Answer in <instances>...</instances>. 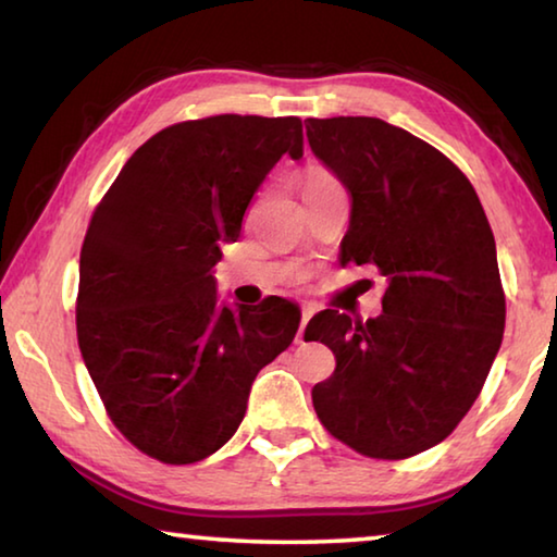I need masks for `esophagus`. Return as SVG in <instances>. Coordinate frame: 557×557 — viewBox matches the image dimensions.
I'll return each instance as SVG.
<instances>
[{"instance_id":"1","label":"esophagus","mask_w":557,"mask_h":557,"mask_svg":"<svg viewBox=\"0 0 557 557\" xmlns=\"http://www.w3.org/2000/svg\"><path fill=\"white\" fill-rule=\"evenodd\" d=\"M312 314H314V307L312 305L301 307V322H299V332H297V342L299 344H301V338H305V326H307L309 319H312Z\"/></svg>"}]
</instances>
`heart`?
Masks as SVG:
<instances>
[{
    "label": "heart",
    "instance_id": "b5f03b06",
    "mask_svg": "<svg viewBox=\"0 0 557 557\" xmlns=\"http://www.w3.org/2000/svg\"><path fill=\"white\" fill-rule=\"evenodd\" d=\"M329 182H336V178L326 172V169H319V166H312L305 176V186H317V184H329ZM301 277V270H297L295 275H292V280H299Z\"/></svg>",
    "mask_w": 557,
    "mask_h": 557
}]
</instances>
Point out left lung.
<instances>
[{
	"label": "left lung",
	"instance_id": "left-lung-1",
	"mask_svg": "<svg viewBox=\"0 0 557 557\" xmlns=\"http://www.w3.org/2000/svg\"><path fill=\"white\" fill-rule=\"evenodd\" d=\"M312 152L351 194L342 265H375L383 314L324 309L305 342L332 348L317 418L373 459H405L451 435L484 388L504 338L506 297L482 201L461 169L379 117H309Z\"/></svg>",
	"mask_w": 557,
	"mask_h": 557
}]
</instances>
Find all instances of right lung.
Instances as JSON below:
<instances>
[{
  "mask_svg": "<svg viewBox=\"0 0 557 557\" xmlns=\"http://www.w3.org/2000/svg\"><path fill=\"white\" fill-rule=\"evenodd\" d=\"M299 117L213 115L149 137L92 211L75 299L78 346L112 425L143 455L194 465L238 430L250 385L285 351L299 309L221 307L211 270Z\"/></svg>",
  "mask_w": 557,
  "mask_h": 557,
  "instance_id": "right-lung-1",
  "label": "right lung"
}]
</instances>
